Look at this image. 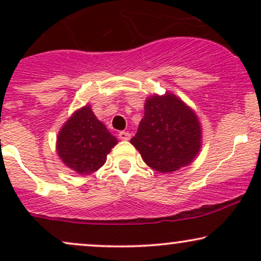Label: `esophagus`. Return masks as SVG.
Returning <instances> with one entry per match:
<instances>
[{
    "label": "esophagus",
    "instance_id": "34e87169",
    "mask_svg": "<svg viewBox=\"0 0 261 261\" xmlns=\"http://www.w3.org/2000/svg\"><path fill=\"white\" fill-rule=\"evenodd\" d=\"M130 137H131V135H130V133H127V131H121V133H119V139L122 141L130 140Z\"/></svg>",
    "mask_w": 261,
    "mask_h": 261
}]
</instances>
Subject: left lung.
Segmentation results:
<instances>
[{
  "label": "left lung",
  "instance_id": "8db88e82",
  "mask_svg": "<svg viewBox=\"0 0 261 261\" xmlns=\"http://www.w3.org/2000/svg\"><path fill=\"white\" fill-rule=\"evenodd\" d=\"M130 142L143 162L161 173H173L196 158L202 130L196 113L173 93L149 95L145 115Z\"/></svg>",
  "mask_w": 261,
  "mask_h": 261
}]
</instances>
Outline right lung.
Instances as JSON below:
<instances>
[{"label": "right lung", "instance_id": "right-lung-1", "mask_svg": "<svg viewBox=\"0 0 261 261\" xmlns=\"http://www.w3.org/2000/svg\"><path fill=\"white\" fill-rule=\"evenodd\" d=\"M118 143L91 106L80 108L60 128L56 152L66 167L77 174L88 175L106 163L107 155Z\"/></svg>", "mask_w": 261, "mask_h": 261}]
</instances>
